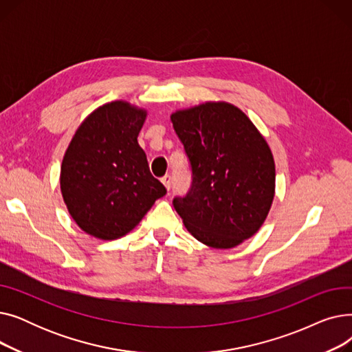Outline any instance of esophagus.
<instances>
[{
	"mask_svg": "<svg viewBox=\"0 0 352 352\" xmlns=\"http://www.w3.org/2000/svg\"><path fill=\"white\" fill-rule=\"evenodd\" d=\"M161 182L164 184V187L170 191V188H171V175H164L162 178H161Z\"/></svg>",
	"mask_w": 352,
	"mask_h": 352,
	"instance_id": "obj_1",
	"label": "esophagus"
}]
</instances>
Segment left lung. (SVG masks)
Segmentation results:
<instances>
[{
	"label": "left lung",
	"instance_id": "left-lung-1",
	"mask_svg": "<svg viewBox=\"0 0 352 352\" xmlns=\"http://www.w3.org/2000/svg\"><path fill=\"white\" fill-rule=\"evenodd\" d=\"M192 171L191 190L173 204L188 232L228 250L261 228L275 194L271 148L238 107L208 101L171 114Z\"/></svg>",
	"mask_w": 352,
	"mask_h": 352
}]
</instances>
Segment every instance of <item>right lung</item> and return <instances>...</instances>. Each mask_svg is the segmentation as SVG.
Instances as JSON below:
<instances>
[{
	"mask_svg": "<svg viewBox=\"0 0 352 352\" xmlns=\"http://www.w3.org/2000/svg\"><path fill=\"white\" fill-rule=\"evenodd\" d=\"M146 111L126 101L98 107L81 122L61 164L60 186L69 215L104 241L133 231L166 194L137 138Z\"/></svg>",
	"mask_w": 352,
	"mask_h": 352,
	"instance_id": "add662e5",
	"label": "right lung"
}]
</instances>
